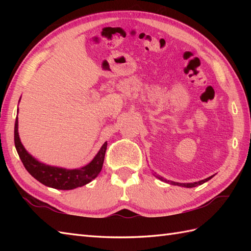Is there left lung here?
Here are the masks:
<instances>
[{
    "label": "left lung",
    "mask_w": 251,
    "mask_h": 251,
    "mask_svg": "<svg viewBox=\"0 0 251 251\" xmlns=\"http://www.w3.org/2000/svg\"><path fill=\"white\" fill-rule=\"evenodd\" d=\"M154 176H155L156 178H158L159 180L161 181H164V182H166V183H169V184H173V185H179V186H183V188H194V186H197V185H201V184H202V183H205V182H207L208 180H210L212 177H214V176H210V177H208V178H206V179H204V180H201V181H197V182H192V183H179V182H174V181H169V180H166V179H164L163 177H161V176H158V175H155V174H153Z\"/></svg>",
    "instance_id": "1"
}]
</instances>
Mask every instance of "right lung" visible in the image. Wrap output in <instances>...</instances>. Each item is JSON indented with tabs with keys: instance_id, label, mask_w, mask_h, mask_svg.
<instances>
[{
	"instance_id": "right-lung-1",
	"label": "right lung",
	"mask_w": 251,
	"mask_h": 251,
	"mask_svg": "<svg viewBox=\"0 0 251 251\" xmlns=\"http://www.w3.org/2000/svg\"><path fill=\"white\" fill-rule=\"evenodd\" d=\"M14 140L16 150L28 173L42 184L57 190H73L93 181L102 169L106 146H108V143L104 142L93 161L85 166L76 169H67L41 163L25 150L19 138L18 116L15 122Z\"/></svg>"
}]
</instances>
